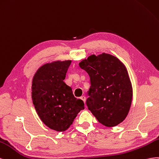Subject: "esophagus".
<instances>
[{
	"label": "esophagus",
	"instance_id": "esophagus-1",
	"mask_svg": "<svg viewBox=\"0 0 159 159\" xmlns=\"http://www.w3.org/2000/svg\"><path fill=\"white\" fill-rule=\"evenodd\" d=\"M80 99L83 100V102H85V101H86V97H85L84 96H82V97H80Z\"/></svg>",
	"mask_w": 159,
	"mask_h": 159
}]
</instances>
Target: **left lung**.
I'll list each match as a JSON object with an SVG mask.
<instances>
[{
	"label": "left lung",
	"mask_w": 159,
	"mask_h": 159,
	"mask_svg": "<svg viewBox=\"0 0 159 159\" xmlns=\"http://www.w3.org/2000/svg\"><path fill=\"white\" fill-rule=\"evenodd\" d=\"M79 66L90 76L87 100L89 110L108 127L116 126L127 116L133 100V87L126 66L119 58L103 52L89 56Z\"/></svg>",
	"instance_id": "1"
}]
</instances>
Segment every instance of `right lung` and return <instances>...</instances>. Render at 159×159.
<instances>
[{
	"label": "right lung",
	"instance_id": "right-lung-1",
	"mask_svg": "<svg viewBox=\"0 0 159 159\" xmlns=\"http://www.w3.org/2000/svg\"><path fill=\"white\" fill-rule=\"evenodd\" d=\"M71 61H56L40 66L32 81V100L44 124L63 132L69 128L78 113L84 108L64 80Z\"/></svg>",
	"mask_w": 159,
	"mask_h": 159
}]
</instances>
